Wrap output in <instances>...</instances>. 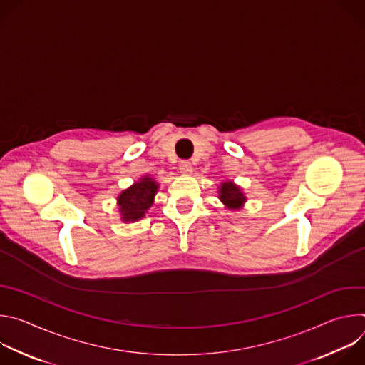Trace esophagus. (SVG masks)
Instances as JSON below:
<instances>
[{"instance_id": "34e87169", "label": "esophagus", "mask_w": 365, "mask_h": 365, "mask_svg": "<svg viewBox=\"0 0 365 365\" xmlns=\"http://www.w3.org/2000/svg\"><path fill=\"white\" fill-rule=\"evenodd\" d=\"M192 163L189 162V160H182L180 162V165H179V170L182 172V173H190L192 172Z\"/></svg>"}]
</instances>
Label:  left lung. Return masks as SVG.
Listing matches in <instances>:
<instances>
[{
	"label": "left lung",
	"mask_w": 365,
	"mask_h": 365,
	"mask_svg": "<svg viewBox=\"0 0 365 365\" xmlns=\"http://www.w3.org/2000/svg\"><path fill=\"white\" fill-rule=\"evenodd\" d=\"M220 199L222 200V203H225L228 207H234V210L235 207H240L245 202V197L240 187L231 182H224L221 185Z\"/></svg>",
	"instance_id": "left-lung-1"
}]
</instances>
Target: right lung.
Listing matches in <instances>:
<instances>
[{
	"mask_svg": "<svg viewBox=\"0 0 365 365\" xmlns=\"http://www.w3.org/2000/svg\"><path fill=\"white\" fill-rule=\"evenodd\" d=\"M158 185L151 178L145 176L140 182H135L131 187L124 190L118 196L120 211L123 221H137L144 217L145 211L151 206L153 197L158 192Z\"/></svg>",
	"mask_w": 365,
	"mask_h": 365,
	"instance_id": "obj_1",
	"label": "right lung"
}]
</instances>
